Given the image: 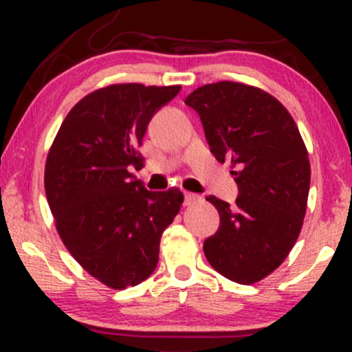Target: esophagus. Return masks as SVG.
I'll return each instance as SVG.
<instances>
[{"label":"esophagus","mask_w":352,"mask_h":352,"mask_svg":"<svg viewBox=\"0 0 352 352\" xmlns=\"http://www.w3.org/2000/svg\"><path fill=\"white\" fill-rule=\"evenodd\" d=\"M184 197H185V205H190V204H193L195 200H199V195H195V193H190V192H185Z\"/></svg>","instance_id":"obj_1"}]
</instances>
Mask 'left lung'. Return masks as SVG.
Instances as JSON below:
<instances>
[{
  "label": "left lung",
  "instance_id": "1",
  "mask_svg": "<svg viewBox=\"0 0 352 352\" xmlns=\"http://www.w3.org/2000/svg\"><path fill=\"white\" fill-rule=\"evenodd\" d=\"M185 104L238 185L233 205L207 197L220 227L205 240V256L225 278L252 285L285 261L301 232L311 180L305 142L280 100L258 87L221 80L195 89Z\"/></svg>",
  "mask_w": 352,
  "mask_h": 352
}]
</instances>
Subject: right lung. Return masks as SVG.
<instances>
[{"label": "right lung", "mask_w": 352, "mask_h": 352, "mask_svg": "<svg viewBox=\"0 0 352 352\" xmlns=\"http://www.w3.org/2000/svg\"><path fill=\"white\" fill-rule=\"evenodd\" d=\"M180 86L114 84L80 99L47 153L44 188L56 228L89 274L109 288L135 286L155 270L164 230L179 213V188L151 192L131 173L142 165L151 119Z\"/></svg>", "instance_id": "obj_1"}]
</instances>
